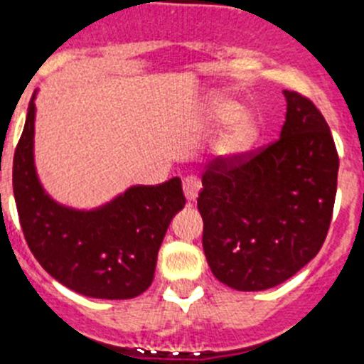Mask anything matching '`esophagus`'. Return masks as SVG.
<instances>
[{"label": "esophagus", "mask_w": 364, "mask_h": 364, "mask_svg": "<svg viewBox=\"0 0 364 364\" xmlns=\"http://www.w3.org/2000/svg\"><path fill=\"white\" fill-rule=\"evenodd\" d=\"M199 188H200V183L196 176H186V178L183 179V192H185V197L190 200V203H193V200L197 199V196H199Z\"/></svg>", "instance_id": "1"}]
</instances>
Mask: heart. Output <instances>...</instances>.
Wrapping results in <instances>:
<instances>
[{"label":"heart","mask_w":364,"mask_h":364,"mask_svg":"<svg viewBox=\"0 0 364 364\" xmlns=\"http://www.w3.org/2000/svg\"><path fill=\"white\" fill-rule=\"evenodd\" d=\"M242 107L235 101L220 100L215 103V115L218 121H229L232 119L231 124L224 132L217 144V153L220 156L232 158L238 154L245 153L247 149L252 147V144L257 140L259 129H257V122L249 112H242Z\"/></svg>","instance_id":"obj_1"}]
</instances>
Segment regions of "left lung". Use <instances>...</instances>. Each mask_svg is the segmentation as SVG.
Wrapping results in <instances>:
<instances>
[{
    "instance_id": "left-lung-1",
    "label": "left lung",
    "mask_w": 364,
    "mask_h": 364,
    "mask_svg": "<svg viewBox=\"0 0 364 364\" xmlns=\"http://www.w3.org/2000/svg\"><path fill=\"white\" fill-rule=\"evenodd\" d=\"M281 136L257 153L217 158L197 208L213 276L240 291L274 288L318 254L333 218L336 146L308 97L284 90Z\"/></svg>"
}]
</instances>
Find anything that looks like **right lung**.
<instances>
[{
    "label": "right lung",
    "mask_w": 364,
    "mask_h": 364,
    "mask_svg": "<svg viewBox=\"0 0 364 364\" xmlns=\"http://www.w3.org/2000/svg\"><path fill=\"white\" fill-rule=\"evenodd\" d=\"M35 96L14 154V197L28 247L49 276L85 297L122 301L151 287L158 250L183 210L181 179L136 185L94 210L63 206L42 188L33 156Z\"/></svg>",
    "instance_id": "1"
}]
</instances>
